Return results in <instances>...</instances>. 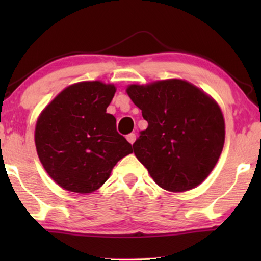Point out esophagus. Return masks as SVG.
<instances>
[{
    "instance_id": "34e87169",
    "label": "esophagus",
    "mask_w": 261,
    "mask_h": 261,
    "mask_svg": "<svg viewBox=\"0 0 261 261\" xmlns=\"http://www.w3.org/2000/svg\"><path fill=\"white\" fill-rule=\"evenodd\" d=\"M127 140L129 141L132 145H133L134 142H135V140H137V135H135L134 133H130V134H128V135H127Z\"/></svg>"
}]
</instances>
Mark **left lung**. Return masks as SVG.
Masks as SVG:
<instances>
[{"instance_id":"obj_1","label":"left lung","mask_w":261,"mask_h":261,"mask_svg":"<svg viewBox=\"0 0 261 261\" xmlns=\"http://www.w3.org/2000/svg\"><path fill=\"white\" fill-rule=\"evenodd\" d=\"M126 92L148 122L133 148L153 180L171 192L203 183L224 145L226 124L219 103L179 78L129 84Z\"/></svg>"}]
</instances>
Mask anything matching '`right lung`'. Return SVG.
Listing matches in <instances>:
<instances>
[{"label":"right lung","mask_w":261,"mask_h":261,"mask_svg":"<svg viewBox=\"0 0 261 261\" xmlns=\"http://www.w3.org/2000/svg\"><path fill=\"white\" fill-rule=\"evenodd\" d=\"M116 87L101 81L71 84L38 116L35 148L49 177L64 190L90 194L102 187L132 145L116 132L107 108Z\"/></svg>","instance_id":"right-lung-1"}]
</instances>
